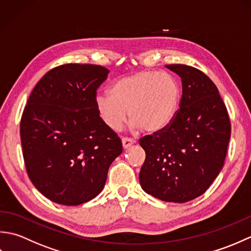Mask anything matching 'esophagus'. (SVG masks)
Masks as SVG:
<instances>
[{"mask_svg":"<svg viewBox=\"0 0 251 251\" xmlns=\"http://www.w3.org/2000/svg\"><path fill=\"white\" fill-rule=\"evenodd\" d=\"M136 142L135 139H132V138H128V137H123L122 138V143H123V147H124L125 149L130 147L131 145H134V143Z\"/></svg>","mask_w":251,"mask_h":251,"instance_id":"34e87169","label":"esophagus"}]
</instances>
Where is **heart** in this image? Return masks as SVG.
Listing matches in <instances>:
<instances>
[{"instance_id": "heart-1", "label": "heart", "mask_w": 251, "mask_h": 251, "mask_svg": "<svg viewBox=\"0 0 251 251\" xmlns=\"http://www.w3.org/2000/svg\"><path fill=\"white\" fill-rule=\"evenodd\" d=\"M180 98V84L174 75L143 70L116 79L110 94L96 97V108L112 130H120L129 114L132 126L153 132L172 122Z\"/></svg>"}]
</instances>
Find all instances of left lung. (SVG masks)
<instances>
[{
  "label": "left lung",
  "instance_id": "left-lung-1",
  "mask_svg": "<svg viewBox=\"0 0 251 251\" xmlns=\"http://www.w3.org/2000/svg\"><path fill=\"white\" fill-rule=\"evenodd\" d=\"M182 83L172 122L140 138L146 151L139 180L158 200L185 202L205 193L225 163L231 121L215 83L199 69L168 65Z\"/></svg>",
  "mask_w": 251,
  "mask_h": 251
}]
</instances>
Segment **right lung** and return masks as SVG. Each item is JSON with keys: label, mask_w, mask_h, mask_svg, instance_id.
I'll return each instance as SVG.
<instances>
[{"label": "right lung", "mask_w": 251, "mask_h": 251, "mask_svg": "<svg viewBox=\"0 0 251 251\" xmlns=\"http://www.w3.org/2000/svg\"><path fill=\"white\" fill-rule=\"evenodd\" d=\"M109 70L67 63L42 77L26 101L20 138L26 173L47 199L76 206L97 196L112 162L123 151L96 108Z\"/></svg>", "instance_id": "add662e5"}]
</instances>
